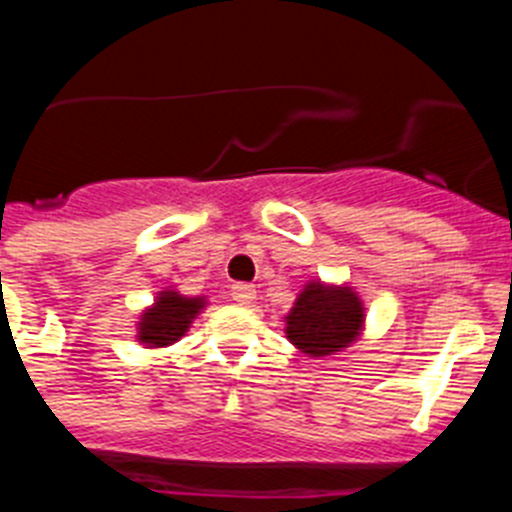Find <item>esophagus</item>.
Masks as SVG:
<instances>
[{
  "instance_id": "obj_1",
  "label": "esophagus",
  "mask_w": 512,
  "mask_h": 512,
  "mask_svg": "<svg viewBox=\"0 0 512 512\" xmlns=\"http://www.w3.org/2000/svg\"><path fill=\"white\" fill-rule=\"evenodd\" d=\"M230 297H233L238 305L248 307L253 300H256V289H253V284H235V287L230 289Z\"/></svg>"
}]
</instances>
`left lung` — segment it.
<instances>
[{"label":"left lung","instance_id":"obj_1","mask_svg":"<svg viewBox=\"0 0 512 512\" xmlns=\"http://www.w3.org/2000/svg\"><path fill=\"white\" fill-rule=\"evenodd\" d=\"M366 307L348 284L310 279L284 315L287 341L312 359L336 356L364 333Z\"/></svg>","mask_w":512,"mask_h":512}]
</instances>
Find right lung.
Returning <instances> with one entry per match:
<instances>
[{"mask_svg":"<svg viewBox=\"0 0 512 512\" xmlns=\"http://www.w3.org/2000/svg\"><path fill=\"white\" fill-rule=\"evenodd\" d=\"M207 307V297H187L179 289L164 287L153 305L138 315L135 341L146 348H166L182 341L192 328L194 318Z\"/></svg>","mask_w":512,"mask_h":512,"instance_id":"1","label":"right lung"}]
</instances>
